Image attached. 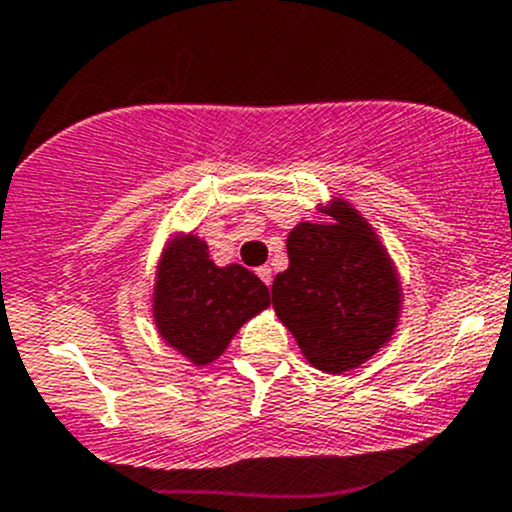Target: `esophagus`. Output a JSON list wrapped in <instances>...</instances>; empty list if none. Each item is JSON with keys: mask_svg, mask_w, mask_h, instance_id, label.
<instances>
[{"mask_svg": "<svg viewBox=\"0 0 512 512\" xmlns=\"http://www.w3.org/2000/svg\"><path fill=\"white\" fill-rule=\"evenodd\" d=\"M257 277H260L262 279V282H265L267 284V287H270V284H272V270H270V267H260V270H257Z\"/></svg>", "mask_w": 512, "mask_h": 512, "instance_id": "obj_1", "label": "esophagus"}]
</instances>
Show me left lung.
Listing matches in <instances>:
<instances>
[{"label": "left lung", "mask_w": 512, "mask_h": 512, "mask_svg": "<svg viewBox=\"0 0 512 512\" xmlns=\"http://www.w3.org/2000/svg\"><path fill=\"white\" fill-rule=\"evenodd\" d=\"M333 223L289 233V267L272 282V306L314 368L346 373L390 341L400 284L373 230L348 203Z\"/></svg>", "instance_id": "obj_1"}]
</instances>
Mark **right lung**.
<instances>
[{
  "instance_id": "1",
  "label": "right lung",
  "mask_w": 512,
  "mask_h": 512,
  "mask_svg": "<svg viewBox=\"0 0 512 512\" xmlns=\"http://www.w3.org/2000/svg\"><path fill=\"white\" fill-rule=\"evenodd\" d=\"M270 306V292L242 265L215 267L196 235L166 250L157 274L154 319L161 336L188 360L206 365L228 348L252 314Z\"/></svg>"
}]
</instances>
